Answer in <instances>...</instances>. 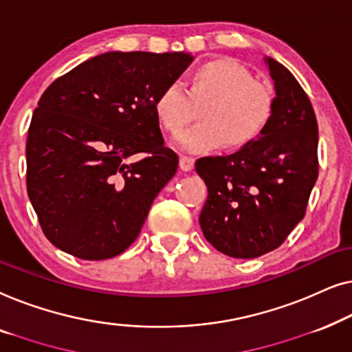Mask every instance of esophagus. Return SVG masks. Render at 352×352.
Listing matches in <instances>:
<instances>
[{"mask_svg":"<svg viewBox=\"0 0 352 352\" xmlns=\"http://www.w3.org/2000/svg\"><path fill=\"white\" fill-rule=\"evenodd\" d=\"M192 167H195V160L190 156H180V169L185 170V172H190L192 170Z\"/></svg>","mask_w":352,"mask_h":352,"instance_id":"34e87169","label":"esophagus"}]
</instances>
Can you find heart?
<instances>
[{"label": "heart", "instance_id": "obj_1", "mask_svg": "<svg viewBox=\"0 0 352 352\" xmlns=\"http://www.w3.org/2000/svg\"><path fill=\"white\" fill-rule=\"evenodd\" d=\"M201 103V122L182 133L178 145L192 153L221 145L236 151L258 140L271 124L276 91L265 79L252 78L239 62L217 57L190 72L186 94L177 84L162 89L153 102V111L162 131L175 137L192 120V105Z\"/></svg>", "mask_w": 352, "mask_h": 352}]
</instances>
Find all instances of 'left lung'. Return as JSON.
Here are the masks:
<instances>
[{
  "label": "left lung",
  "mask_w": 352,
  "mask_h": 352,
  "mask_svg": "<svg viewBox=\"0 0 352 352\" xmlns=\"http://www.w3.org/2000/svg\"><path fill=\"white\" fill-rule=\"evenodd\" d=\"M276 89L271 124L252 145L196 161L207 185L199 215L204 237L232 258H256L279 247L303 220L319 174L318 121L295 76L266 57Z\"/></svg>",
  "instance_id": "left-lung-1"
}]
</instances>
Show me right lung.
I'll return each mask as SVG.
<instances>
[{"label": "right lung", "mask_w": 352, "mask_h": 352, "mask_svg": "<svg viewBox=\"0 0 352 352\" xmlns=\"http://www.w3.org/2000/svg\"><path fill=\"white\" fill-rule=\"evenodd\" d=\"M191 62L183 52H105L44 91L28 127L27 191L57 249L98 261L137 239L178 167L153 102Z\"/></svg>", "instance_id": "1"}]
</instances>
